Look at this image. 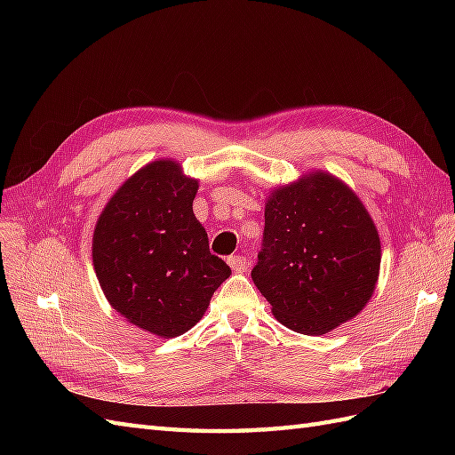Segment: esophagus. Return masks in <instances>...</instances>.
<instances>
[{"mask_svg": "<svg viewBox=\"0 0 455 455\" xmlns=\"http://www.w3.org/2000/svg\"><path fill=\"white\" fill-rule=\"evenodd\" d=\"M228 264L235 273H244L246 269H249V261H246L244 256H229Z\"/></svg>", "mask_w": 455, "mask_h": 455, "instance_id": "esophagus-1", "label": "esophagus"}]
</instances>
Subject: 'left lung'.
<instances>
[{"label":"left lung","mask_w":455,"mask_h":455,"mask_svg":"<svg viewBox=\"0 0 455 455\" xmlns=\"http://www.w3.org/2000/svg\"><path fill=\"white\" fill-rule=\"evenodd\" d=\"M381 244L349 186L328 172L273 189L252 281L281 324L321 336L363 311L374 294Z\"/></svg>","instance_id":"1"}]
</instances>
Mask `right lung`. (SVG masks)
<instances>
[{"mask_svg": "<svg viewBox=\"0 0 455 455\" xmlns=\"http://www.w3.org/2000/svg\"><path fill=\"white\" fill-rule=\"evenodd\" d=\"M197 188L176 161H151L116 191L94 228L92 264L109 306L159 338L196 326L231 273L194 214Z\"/></svg>", "mask_w": 455, "mask_h": 455, "instance_id": "1", "label": "right lung"}]
</instances>
